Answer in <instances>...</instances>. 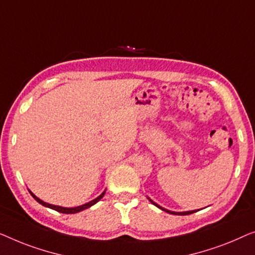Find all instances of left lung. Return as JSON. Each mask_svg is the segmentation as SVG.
Instances as JSON below:
<instances>
[{"instance_id": "obj_1", "label": "left lung", "mask_w": 255, "mask_h": 255, "mask_svg": "<svg viewBox=\"0 0 255 255\" xmlns=\"http://www.w3.org/2000/svg\"><path fill=\"white\" fill-rule=\"evenodd\" d=\"M148 199H149V198H148ZM149 201H150V202H151L152 204H155L156 207H158L159 209H162V210H164V211H166V213H168V214H172V215H181V216H185V215H191V214H193V213H195V211H198V210H189V211H180V213H177V211H171V210H167V209H165V208L158 206V204H157L156 202H153V201H152L151 199H149Z\"/></svg>"}]
</instances>
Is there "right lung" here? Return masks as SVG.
<instances>
[{"label":"right lung","mask_w":255,"mask_h":255,"mask_svg":"<svg viewBox=\"0 0 255 255\" xmlns=\"http://www.w3.org/2000/svg\"><path fill=\"white\" fill-rule=\"evenodd\" d=\"M28 192H30V194L33 196L34 200L37 201V202L42 204V206H45V207H47V208H51V209L56 210V211H59V213H62V214H76V213H80V211L84 210V209H88V208H90L91 206H93V204H96L97 202H98V201L103 198L104 194H105V192H103L102 194L98 196V198H96L95 200H92V201H90V202H88V203H85V204H82V206L74 207V208H66V207L54 206V204H49L47 202H44V201H42V200L37 198V196H35L31 191H28Z\"/></svg>","instance_id":"1"}]
</instances>
